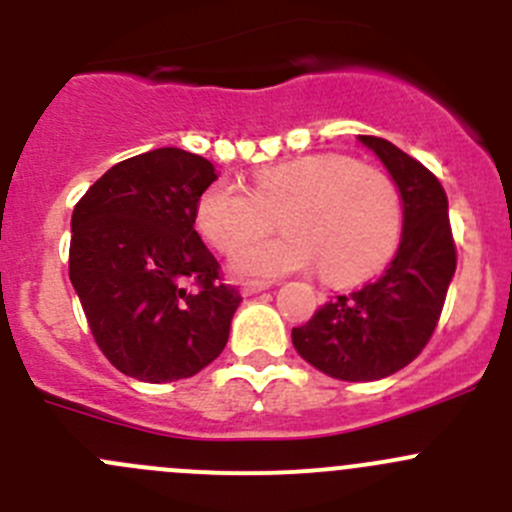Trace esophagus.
Masks as SVG:
<instances>
[{
	"instance_id": "34e87169",
	"label": "esophagus",
	"mask_w": 512,
	"mask_h": 512,
	"mask_svg": "<svg viewBox=\"0 0 512 512\" xmlns=\"http://www.w3.org/2000/svg\"><path fill=\"white\" fill-rule=\"evenodd\" d=\"M270 287V282H242V294H245V297H252V294L265 292V289Z\"/></svg>"
}]
</instances>
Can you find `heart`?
Segmentation results:
<instances>
[{
  "instance_id": "heart-1",
  "label": "heart",
  "mask_w": 512,
  "mask_h": 512,
  "mask_svg": "<svg viewBox=\"0 0 512 512\" xmlns=\"http://www.w3.org/2000/svg\"><path fill=\"white\" fill-rule=\"evenodd\" d=\"M281 213L285 233L242 247L232 272L275 280L319 265L324 280L354 282L379 270L401 232V200L391 178L352 158L322 153L265 165L252 188L218 180L198 200L205 240L230 252L269 229Z\"/></svg>"
}]
</instances>
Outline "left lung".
I'll list each match as a JSON object with an SVG mask.
<instances>
[{
    "label": "left lung",
    "mask_w": 512,
    "mask_h": 512,
    "mask_svg": "<svg viewBox=\"0 0 512 512\" xmlns=\"http://www.w3.org/2000/svg\"><path fill=\"white\" fill-rule=\"evenodd\" d=\"M356 141L384 163L401 195L399 250L379 280L329 299L292 329V344L332 379L376 381L411 364L431 339L456 272V245L436 175L384 138Z\"/></svg>",
    "instance_id": "left-lung-1"
}]
</instances>
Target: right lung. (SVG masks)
I'll return each instance as SVG.
<instances>
[{
	"label": "right lung",
	"mask_w": 512,
	"mask_h": 512,
	"mask_svg": "<svg viewBox=\"0 0 512 512\" xmlns=\"http://www.w3.org/2000/svg\"><path fill=\"white\" fill-rule=\"evenodd\" d=\"M218 170L183 148L113 165L71 215L69 277L106 359L138 381L188 379L215 361L242 297L195 232Z\"/></svg>",
	"instance_id": "obj_1"
}]
</instances>
